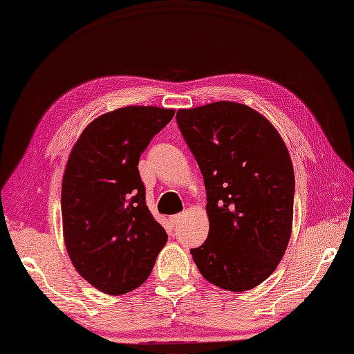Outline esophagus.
<instances>
[{
	"label": "esophagus",
	"instance_id": "34e87169",
	"mask_svg": "<svg viewBox=\"0 0 354 354\" xmlns=\"http://www.w3.org/2000/svg\"><path fill=\"white\" fill-rule=\"evenodd\" d=\"M181 218H183V214H174V216L169 217V221L173 226H177V224L181 221Z\"/></svg>",
	"mask_w": 354,
	"mask_h": 354
}]
</instances>
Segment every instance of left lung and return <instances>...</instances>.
I'll return each mask as SVG.
<instances>
[{
    "instance_id": "1",
    "label": "left lung",
    "mask_w": 354,
    "mask_h": 354,
    "mask_svg": "<svg viewBox=\"0 0 354 354\" xmlns=\"http://www.w3.org/2000/svg\"><path fill=\"white\" fill-rule=\"evenodd\" d=\"M176 118L207 190L208 238L192 257L208 282L248 291L274 272L291 236V156L276 128L250 106L216 102Z\"/></svg>"
}]
</instances>
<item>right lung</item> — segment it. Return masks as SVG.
Instances as JSON below:
<instances>
[{
    "mask_svg": "<svg viewBox=\"0 0 354 354\" xmlns=\"http://www.w3.org/2000/svg\"><path fill=\"white\" fill-rule=\"evenodd\" d=\"M174 109L127 106L85 128L62 183L63 236L77 272L99 291L121 295L151 274L167 243L146 205L138 159Z\"/></svg>",
    "mask_w": 354,
    "mask_h": 354,
    "instance_id": "right-lung-1",
    "label": "right lung"
}]
</instances>
